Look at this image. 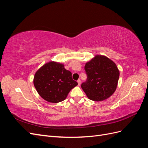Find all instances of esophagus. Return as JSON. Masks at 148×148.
<instances>
[{"instance_id":"34e87169","label":"esophagus","mask_w":148,"mask_h":148,"mask_svg":"<svg viewBox=\"0 0 148 148\" xmlns=\"http://www.w3.org/2000/svg\"><path fill=\"white\" fill-rule=\"evenodd\" d=\"M77 82H78V85L79 86V85L81 84V79H78V81H77Z\"/></svg>"}]
</instances>
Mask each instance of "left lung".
<instances>
[{
  "label": "left lung",
  "instance_id": "obj_1",
  "mask_svg": "<svg viewBox=\"0 0 148 148\" xmlns=\"http://www.w3.org/2000/svg\"><path fill=\"white\" fill-rule=\"evenodd\" d=\"M86 81L81 87L89 99L104 101L113 95L117 86L120 72L108 57L97 55L84 66Z\"/></svg>",
  "mask_w": 148,
  "mask_h": 148
}]
</instances>
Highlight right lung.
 I'll list each match as a JSON object with an SVG mask.
<instances>
[{
  "label": "right lung",
  "instance_id": "1",
  "mask_svg": "<svg viewBox=\"0 0 148 148\" xmlns=\"http://www.w3.org/2000/svg\"><path fill=\"white\" fill-rule=\"evenodd\" d=\"M33 83L39 96L52 103L65 100L71 89L78 84L64 64L52 61L44 64L36 72Z\"/></svg>",
  "mask_w": 148,
  "mask_h": 148
}]
</instances>
